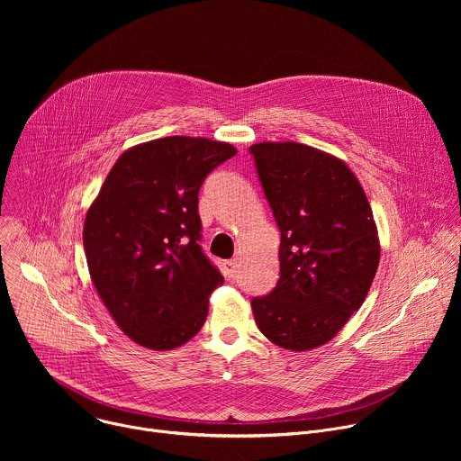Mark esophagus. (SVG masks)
<instances>
[{"mask_svg": "<svg viewBox=\"0 0 461 461\" xmlns=\"http://www.w3.org/2000/svg\"><path fill=\"white\" fill-rule=\"evenodd\" d=\"M237 267H239V260H237V258H230V260L224 262V270H226L224 274H226L228 279H233V277H235Z\"/></svg>", "mask_w": 461, "mask_h": 461, "instance_id": "esophagus-1", "label": "esophagus"}]
</instances>
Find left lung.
<instances>
[{
  "label": "left lung",
  "instance_id": "left-lung-1",
  "mask_svg": "<svg viewBox=\"0 0 461 461\" xmlns=\"http://www.w3.org/2000/svg\"><path fill=\"white\" fill-rule=\"evenodd\" d=\"M281 230L279 281L253 297L258 330L304 352L338 336L370 290L379 237L366 194L338 157L299 142L249 146Z\"/></svg>",
  "mask_w": 461,
  "mask_h": 461
}]
</instances>
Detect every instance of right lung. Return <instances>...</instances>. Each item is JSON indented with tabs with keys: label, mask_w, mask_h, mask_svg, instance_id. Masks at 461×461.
Here are the masks:
<instances>
[{
	"label": "right lung",
	"mask_w": 461,
	"mask_h": 461,
	"mask_svg": "<svg viewBox=\"0 0 461 461\" xmlns=\"http://www.w3.org/2000/svg\"><path fill=\"white\" fill-rule=\"evenodd\" d=\"M228 142L166 137L129 148L87 210L84 248L93 285L120 330L151 350L201 330L224 283L204 255L199 189L235 157Z\"/></svg>",
	"instance_id": "add662e5"
}]
</instances>
